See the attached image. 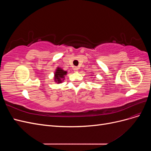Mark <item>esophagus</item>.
<instances>
[{
  "instance_id": "1",
  "label": "esophagus",
  "mask_w": 151,
  "mask_h": 151,
  "mask_svg": "<svg viewBox=\"0 0 151 151\" xmlns=\"http://www.w3.org/2000/svg\"><path fill=\"white\" fill-rule=\"evenodd\" d=\"M78 70H79V68L77 67H75L74 68V71L76 72L78 71Z\"/></svg>"
}]
</instances>
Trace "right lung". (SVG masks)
<instances>
[{"instance_id": "obj_1", "label": "right lung", "mask_w": 151, "mask_h": 151, "mask_svg": "<svg viewBox=\"0 0 151 151\" xmlns=\"http://www.w3.org/2000/svg\"><path fill=\"white\" fill-rule=\"evenodd\" d=\"M66 71L63 70L60 67H57L55 72V81L57 83H61L62 81L65 77V76L67 74Z\"/></svg>"}]
</instances>
